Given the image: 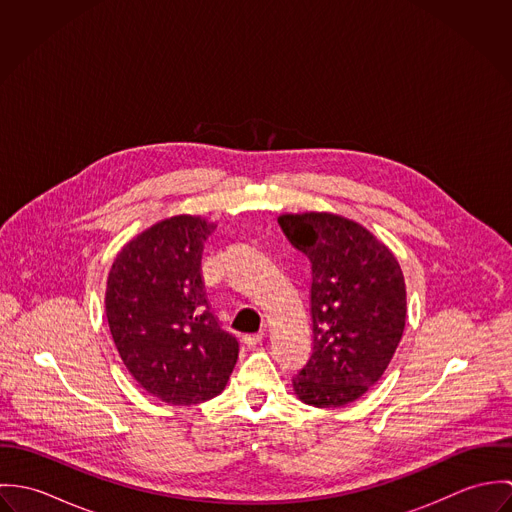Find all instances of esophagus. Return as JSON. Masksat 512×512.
Instances as JSON below:
<instances>
[{
    "label": "esophagus",
    "instance_id": "esophagus-1",
    "mask_svg": "<svg viewBox=\"0 0 512 512\" xmlns=\"http://www.w3.org/2000/svg\"><path fill=\"white\" fill-rule=\"evenodd\" d=\"M262 339H264V333H250V335L242 337V343L246 347H256L258 343H262Z\"/></svg>",
    "mask_w": 512,
    "mask_h": 512
}]
</instances>
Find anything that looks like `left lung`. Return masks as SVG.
Wrapping results in <instances>:
<instances>
[{"mask_svg": "<svg viewBox=\"0 0 512 512\" xmlns=\"http://www.w3.org/2000/svg\"><path fill=\"white\" fill-rule=\"evenodd\" d=\"M278 222L311 262L313 347L293 394L315 408H341L378 382L396 353L406 325L402 268L355 220L311 211Z\"/></svg>", "mask_w": 512, "mask_h": 512, "instance_id": "8db88e82", "label": "left lung"}]
</instances>
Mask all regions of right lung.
Listing matches in <instances>:
<instances>
[{
  "label": "right lung",
  "mask_w": 512,
  "mask_h": 512,
  "mask_svg": "<svg viewBox=\"0 0 512 512\" xmlns=\"http://www.w3.org/2000/svg\"><path fill=\"white\" fill-rule=\"evenodd\" d=\"M215 222L193 215L159 220L118 252L106 284L112 339L136 382L173 406L224 390L238 341L220 329L201 278Z\"/></svg>",
  "instance_id": "obj_1"
}]
</instances>
